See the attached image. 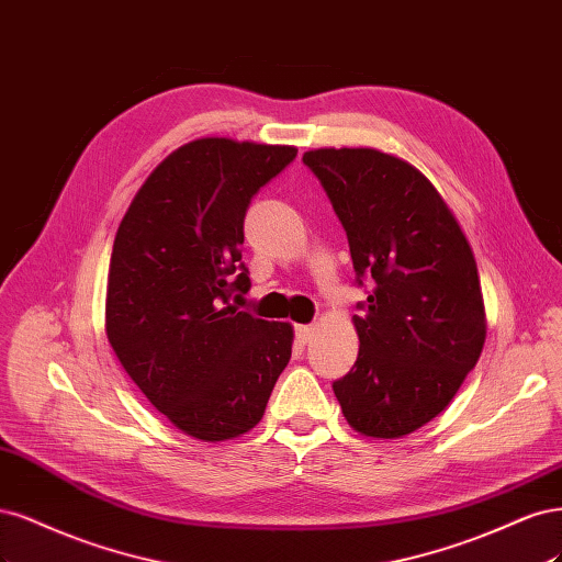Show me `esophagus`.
<instances>
[{
    "label": "esophagus",
    "mask_w": 562,
    "mask_h": 562,
    "mask_svg": "<svg viewBox=\"0 0 562 562\" xmlns=\"http://www.w3.org/2000/svg\"><path fill=\"white\" fill-rule=\"evenodd\" d=\"M313 336H315L313 324H301V327H296V340L301 342V346H305V342H311Z\"/></svg>",
    "instance_id": "obj_1"
}]
</instances>
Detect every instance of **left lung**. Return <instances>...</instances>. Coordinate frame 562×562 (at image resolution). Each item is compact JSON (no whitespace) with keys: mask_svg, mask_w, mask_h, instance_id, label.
<instances>
[{"mask_svg":"<svg viewBox=\"0 0 562 562\" xmlns=\"http://www.w3.org/2000/svg\"><path fill=\"white\" fill-rule=\"evenodd\" d=\"M348 233L359 355L334 383L342 415L364 437L400 439L452 402L485 342L474 251L450 207L411 162L371 147L303 154Z\"/></svg>","mask_w":562,"mask_h":562,"instance_id":"1","label":"left lung"}]
</instances>
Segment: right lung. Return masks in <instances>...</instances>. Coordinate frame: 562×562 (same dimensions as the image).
<instances>
[{
    "label": "right lung",
    "mask_w": 562,
    "mask_h": 562,
    "mask_svg": "<svg viewBox=\"0 0 562 562\" xmlns=\"http://www.w3.org/2000/svg\"><path fill=\"white\" fill-rule=\"evenodd\" d=\"M286 144L201 137L158 162L114 238L104 329L142 394L184 434L226 441L257 427L294 329L238 311L249 292L245 212L296 158Z\"/></svg>",
    "instance_id": "1"
}]
</instances>
